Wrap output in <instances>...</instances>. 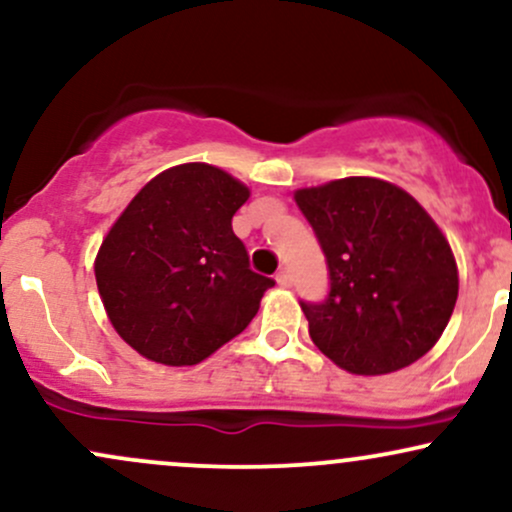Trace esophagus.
Returning <instances> with one entry per match:
<instances>
[{"label": "esophagus", "instance_id": "esophagus-1", "mask_svg": "<svg viewBox=\"0 0 512 512\" xmlns=\"http://www.w3.org/2000/svg\"><path fill=\"white\" fill-rule=\"evenodd\" d=\"M276 284L284 286V289H289V286H291V274L286 272V269H281V272L276 274Z\"/></svg>", "mask_w": 512, "mask_h": 512}]
</instances>
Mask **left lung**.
Masks as SVG:
<instances>
[{"mask_svg":"<svg viewBox=\"0 0 512 512\" xmlns=\"http://www.w3.org/2000/svg\"><path fill=\"white\" fill-rule=\"evenodd\" d=\"M327 260L330 293L305 303L317 349L356 375L411 366L433 349L457 301V264L414 197L378 178L296 192Z\"/></svg>","mask_w":512,"mask_h":512,"instance_id":"1","label":"left lung"}]
</instances>
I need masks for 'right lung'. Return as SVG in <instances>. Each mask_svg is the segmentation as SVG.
<instances>
[{"label":"right lung","mask_w":512,"mask_h":512,"mask_svg":"<svg viewBox=\"0 0 512 512\" xmlns=\"http://www.w3.org/2000/svg\"><path fill=\"white\" fill-rule=\"evenodd\" d=\"M250 190L207 163L158 173L127 204L96 257L105 313L134 351L195 366L231 342L274 279L250 269L233 214Z\"/></svg>","instance_id":"right-lung-1"}]
</instances>
